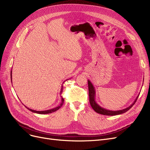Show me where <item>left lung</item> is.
Masks as SVG:
<instances>
[{
	"mask_svg": "<svg viewBox=\"0 0 150 150\" xmlns=\"http://www.w3.org/2000/svg\"><path fill=\"white\" fill-rule=\"evenodd\" d=\"M88 94H89V98H90L89 100H90V105L91 106L92 108L95 110V112H96L98 113H100L101 115H103L114 116V115H120V114H122V113L127 112V111H128L130 108L133 107V105L134 104L135 102H136V101L137 100V98L139 96V95H138L137 98L135 99V100L133 101V103L126 108L123 109V110H117V111L109 110H107L103 107H100V106L97 103H96V101H95V87L93 86V84L91 83V82L89 80H88Z\"/></svg>",
	"mask_w": 150,
	"mask_h": 150,
	"instance_id": "1",
	"label": "left lung"
}]
</instances>
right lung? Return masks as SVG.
<instances>
[{"mask_svg":"<svg viewBox=\"0 0 150 150\" xmlns=\"http://www.w3.org/2000/svg\"><path fill=\"white\" fill-rule=\"evenodd\" d=\"M11 80H12V71H11ZM65 81H66V80H65ZM62 89L61 88L60 93L62 92ZM61 97H62V96H61ZM64 98H62L61 103H60V104L59 106H58V107H55V108H52V109H50V110H45V111H36V110H32V109H30V108H28V107H25H25L28 110H29L30 111H31V112H33V113H38V114H49V113H53V112H56L57 110H58L59 108H60V107L63 105V104H64Z\"/></svg>","mask_w":150,"mask_h":150,"instance_id":"add662e5","label":"right lung"}]
</instances>
